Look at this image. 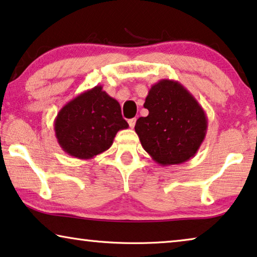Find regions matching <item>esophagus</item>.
<instances>
[{"instance_id":"1","label":"esophagus","mask_w":257,"mask_h":257,"mask_svg":"<svg viewBox=\"0 0 257 257\" xmlns=\"http://www.w3.org/2000/svg\"><path fill=\"white\" fill-rule=\"evenodd\" d=\"M128 123H129V126H131V128H134V126H135V123H136V118L134 117V118L128 119Z\"/></svg>"}]
</instances>
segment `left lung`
I'll return each instance as SVG.
<instances>
[{
    "mask_svg": "<svg viewBox=\"0 0 257 257\" xmlns=\"http://www.w3.org/2000/svg\"><path fill=\"white\" fill-rule=\"evenodd\" d=\"M143 107L149 114L136 121L135 132L156 163L173 166L195 156L206 138L208 119L180 82L163 78L152 85Z\"/></svg>",
    "mask_w": 257,
    "mask_h": 257,
    "instance_id": "8db88e82",
    "label": "left lung"
}]
</instances>
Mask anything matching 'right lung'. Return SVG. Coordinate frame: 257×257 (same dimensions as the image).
<instances>
[{
	"label": "right lung",
	"instance_id": "obj_1",
	"mask_svg": "<svg viewBox=\"0 0 257 257\" xmlns=\"http://www.w3.org/2000/svg\"><path fill=\"white\" fill-rule=\"evenodd\" d=\"M128 126L119 103L102 90V85L85 90L68 102L54 121L61 148L81 160L93 159L108 150L117 132Z\"/></svg>",
	"mask_w": 257,
	"mask_h": 257
}]
</instances>
